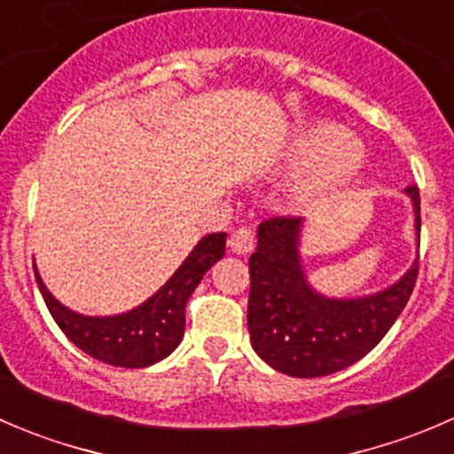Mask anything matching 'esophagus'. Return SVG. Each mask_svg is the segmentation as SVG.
I'll list each match as a JSON object with an SVG mask.
<instances>
[{
	"mask_svg": "<svg viewBox=\"0 0 454 454\" xmlns=\"http://www.w3.org/2000/svg\"><path fill=\"white\" fill-rule=\"evenodd\" d=\"M254 242L255 240H254V233H251V229L240 227L231 233V238H229V249L238 255H245L254 249Z\"/></svg>",
	"mask_w": 454,
	"mask_h": 454,
	"instance_id": "esophagus-1",
	"label": "esophagus"
}]
</instances>
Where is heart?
Returning <instances> with one entry per match:
<instances>
[{"label": "heart", "instance_id": "heart-1", "mask_svg": "<svg viewBox=\"0 0 454 454\" xmlns=\"http://www.w3.org/2000/svg\"><path fill=\"white\" fill-rule=\"evenodd\" d=\"M286 163L295 169L289 199L298 207L326 203L344 194L364 169V147L329 121L302 125L286 143Z\"/></svg>", "mask_w": 454, "mask_h": 454}]
</instances>
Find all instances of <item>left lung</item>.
I'll list each match as a JSON object with an SVG mask.
<instances>
[{
    "label": "left lung",
    "instance_id": "1",
    "mask_svg": "<svg viewBox=\"0 0 454 454\" xmlns=\"http://www.w3.org/2000/svg\"><path fill=\"white\" fill-rule=\"evenodd\" d=\"M419 240V190L408 187ZM302 218L260 223L249 258L251 347L271 369L291 378L338 373L373 351L406 307L419 271V251L408 271L369 295L333 298L311 286L304 271ZM419 245V242H417Z\"/></svg>",
    "mask_w": 454,
    "mask_h": 454
}]
</instances>
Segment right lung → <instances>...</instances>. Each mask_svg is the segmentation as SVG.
<instances>
[{
	"label": "right lung",
	"mask_w": 454,
	"mask_h": 454,
	"mask_svg": "<svg viewBox=\"0 0 454 454\" xmlns=\"http://www.w3.org/2000/svg\"><path fill=\"white\" fill-rule=\"evenodd\" d=\"M227 233H207L154 295L116 316H83L48 291L35 267L48 311L70 342L90 357L121 369H145L165 360L185 333V304L205 273L225 255Z\"/></svg>",
	"instance_id": "obj_1"
}]
</instances>
